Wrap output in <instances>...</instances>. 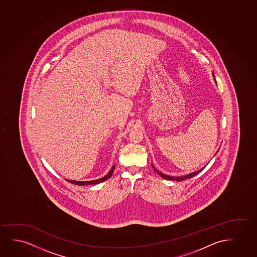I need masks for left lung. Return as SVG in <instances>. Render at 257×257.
Masks as SVG:
<instances>
[{"label": "left lung", "instance_id": "obj_1", "mask_svg": "<svg viewBox=\"0 0 257 257\" xmlns=\"http://www.w3.org/2000/svg\"><path fill=\"white\" fill-rule=\"evenodd\" d=\"M213 77H214V75H213ZM214 81H215V83H216V80ZM152 167H153V168H154V171L156 172L157 174H159L160 176L162 177V178H163V179H165V180H176V181H182V180H187V179H190V178H192V177H194L195 176V175H197V174H200V172L203 170L204 168H205V167H202L201 169H200V170L196 171V172H193V173H191V174H186V175H182V176L174 177L169 176V175H167V174H162V173H161V172H160V171L157 170L156 168H155V167H154V165H152Z\"/></svg>", "mask_w": 257, "mask_h": 257}]
</instances>
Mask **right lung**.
Returning <instances> with one entry per match:
<instances>
[{
	"mask_svg": "<svg viewBox=\"0 0 257 257\" xmlns=\"http://www.w3.org/2000/svg\"><path fill=\"white\" fill-rule=\"evenodd\" d=\"M114 169H115V165L112 166V167L110 168V172L105 175V176L102 177L100 179H97V180H88V181H76V180H66L67 181H69L70 183L75 184V185H78V186H86V185H95V184H99L101 182H103L105 180H108L113 173Z\"/></svg>",
	"mask_w": 257,
	"mask_h": 257,
	"instance_id": "add662e5",
	"label": "right lung"
}]
</instances>
